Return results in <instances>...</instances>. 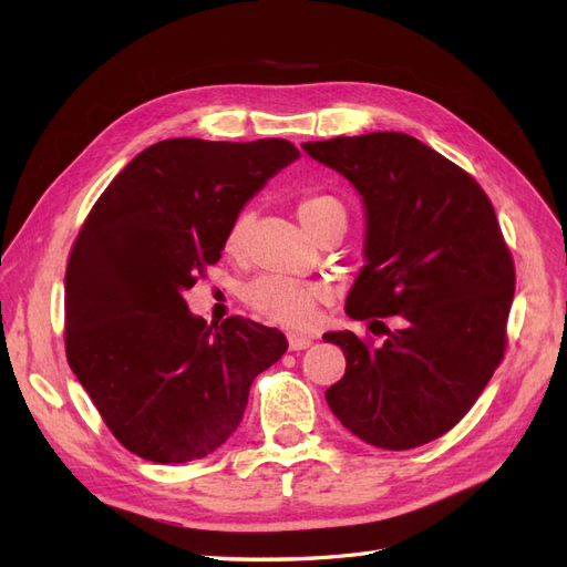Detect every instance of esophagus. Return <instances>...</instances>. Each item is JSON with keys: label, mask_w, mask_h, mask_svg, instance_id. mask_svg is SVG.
<instances>
[{"label": "esophagus", "mask_w": 567, "mask_h": 567, "mask_svg": "<svg viewBox=\"0 0 567 567\" xmlns=\"http://www.w3.org/2000/svg\"><path fill=\"white\" fill-rule=\"evenodd\" d=\"M312 346V338L310 336H300V333H288V348L298 352V350H307Z\"/></svg>", "instance_id": "1"}]
</instances>
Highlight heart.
<instances>
[{
  "label": "heart",
  "instance_id": "obj_1",
  "mask_svg": "<svg viewBox=\"0 0 567 567\" xmlns=\"http://www.w3.org/2000/svg\"><path fill=\"white\" fill-rule=\"evenodd\" d=\"M298 219L310 231V236H315L319 229L336 225V221L338 225H346L348 210L342 200L331 194H312L298 203ZM250 221V210H241L231 219L225 236V248L229 252H241V248L246 246ZM244 300L257 315L267 317L269 321L290 326V329H307L317 319L319 302L326 300V288L307 281L262 277L246 286Z\"/></svg>",
  "mask_w": 567,
  "mask_h": 567
}]
</instances>
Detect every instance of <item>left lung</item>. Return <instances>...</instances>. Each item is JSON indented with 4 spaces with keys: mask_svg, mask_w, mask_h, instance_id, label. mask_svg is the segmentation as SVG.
<instances>
[{
    "mask_svg": "<svg viewBox=\"0 0 567 567\" xmlns=\"http://www.w3.org/2000/svg\"><path fill=\"white\" fill-rule=\"evenodd\" d=\"M302 148L362 196L367 265L346 312L385 333L375 348L352 331L323 333L348 362L326 402L373 447H421L468 414L504 357L516 269L499 221L468 173L409 134ZM375 316H398L399 329Z\"/></svg>",
    "mask_w": 567,
    "mask_h": 567,
    "instance_id": "obj_1",
    "label": "left lung"
}]
</instances>
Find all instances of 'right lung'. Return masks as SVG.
<instances>
[{
  "mask_svg": "<svg viewBox=\"0 0 567 567\" xmlns=\"http://www.w3.org/2000/svg\"><path fill=\"white\" fill-rule=\"evenodd\" d=\"M300 158L286 140H165L94 203L65 269V354L125 450L156 463L208 456L244 419L279 329L192 315L188 288L225 250L231 219Z\"/></svg>",
  "mask_w": 567,
  "mask_h": 567,
  "instance_id": "1",
  "label": "right lung"
}]
</instances>
